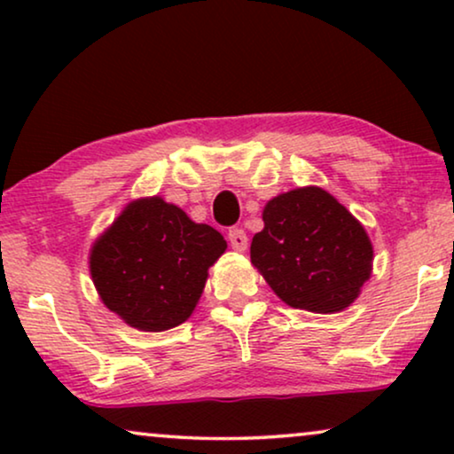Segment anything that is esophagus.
Wrapping results in <instances>:
<instances>
[{
  "label": "esophagus",
  "instance_id": "1",
  "mask_svg": "<svg viewBox=\"0 0 454 454\" xmlns=\"http://www.w3.org/2000/svg\"><path fill=\"white\" fill-rule=\"evenodd\" d=\"M227 235H229V244H231L233 250H238V252L246 250V247H247V235H246L244 229L233 227V229H229Z\"/></svg>",
  "mask_w": 454,
  "mask_h": 454
}]
</instances>
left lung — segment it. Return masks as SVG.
<instances>
[{
    "instance_id": "obj_1",
    "label": "left lung",
    "mask_w": 454,
    "mask_h": 454,
    "mask_svg": "<svg viewBox=\"0 0 454 454\" xmlns=\"http://www.w3.org/2000/svg\"><path fill=\"white\" fill-rule=\"evenodd\" d=\"M252 264L291 308L334 314L357 300L374 250L356 216L326 190L308 185L266 202Z\"/></svg>"
}]
</instances>
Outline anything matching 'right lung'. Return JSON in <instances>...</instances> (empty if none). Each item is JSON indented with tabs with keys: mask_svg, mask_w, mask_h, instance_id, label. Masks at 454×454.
<instances>
[{
	"mask_svg": "<svg viewBox=\"0 0 454 454\" xmlns=\"http://www.w3.org/2000/svg\"><path fill=\"white\" fill-rule=\"evenodd\" d=\"M223 235L163 198L129 202L90 250L92 283L105 306L146 333L169 331L194 312Z\"/></svg>",
	"mask_w": 454,
	"mask_h": 454,
	"instance_id": "right-lung-1",
	"label": "right lung"
}]
</instances>
